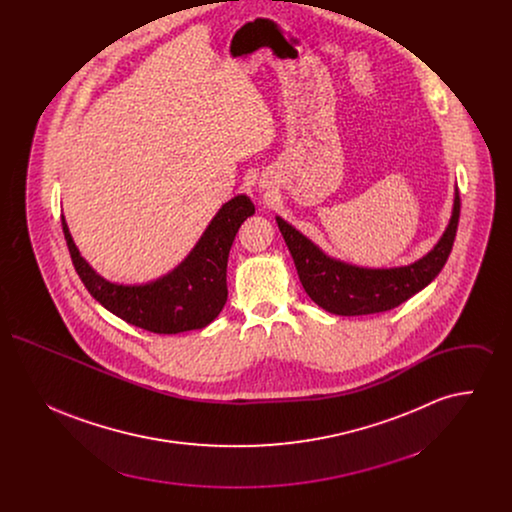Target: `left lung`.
Segmentation results:
<instances>
[{"instance_id": "left-lung-1", "label": "left lung", "mask_w": 512, "mask_h": 512, "mask_svg": "<svg viewBox=\"0 0 512 512\" xmlns=\"http://www.w3.org/2000/svg\"><path fill=\"white\" fill-rule=\"evenodd\" d=\"M461 215L459 190L453 213L434 249L407 267L366 268L326 255L292 224L276 217L278 228L292 253L299 280L307 295L324 311L341 317L384 313L424 290L445 267L453 249Z\"/></svg>"}]
</instances>
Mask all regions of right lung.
<instances>
[{"label": "right lung", "instance_id": "1", "mask_svg": "<svg viewBox=\"0 0 512 512\" xmlns=\"http://www.w3.org/2000/svg\"><path fill=\"white\" fill-rule=\"evenodd\" d=\"M253 213L255 205L247 195L232 197L220 207L188 257L147 284H117L99 276L80 255L65 217L61 220L74 268L96 301L147 332L180 334L201 330L219 317L228 297V253L238 228Z\"/></svg>", "mask_w": 512, "mask_h": 512}]
</instances>
